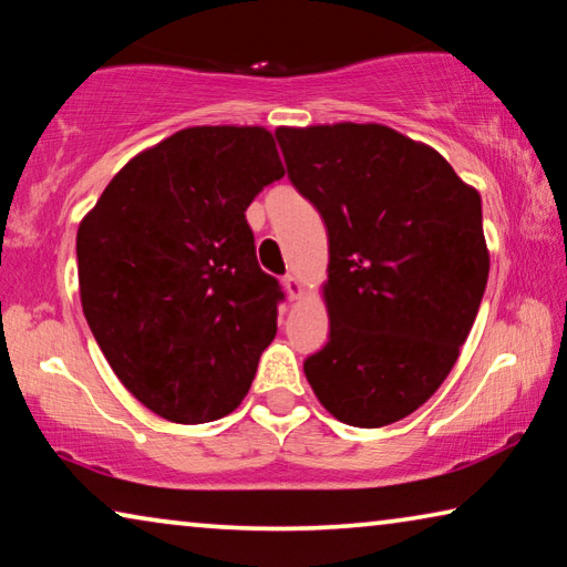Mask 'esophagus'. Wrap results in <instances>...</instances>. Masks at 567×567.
Wrapping results in <instances>:
<instances>
[{
	"instance_id": "esophagus-1",
	"label": "esophagus",
	"mask_w": 567,
	"mask_h": 567,
	"mask_svg": "<svg viewBox=\"0 0 567 567\" xmlns=\"http://www.w3.org/2000/svg\"><path fill=\"white\" fill-rule=\"evenodd\" d=\"M282 285H285V292H287V297H290V300H297V297H302V282L297 280L295 275H287L285 280H282Z\"/></svg>"
}]
</instances>
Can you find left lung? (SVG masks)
I'll return each mask as SVG.
<instances>
[{"label":"left lung","instance_id":"obj_1","mask_svg":"<svg viewBox=\"0 0 567 567\" xmlns=\"http://www.w3.org/2000/svg\"><path fill=\"white\" fill-rule=\"evenodd\" d=\"M275 137L330 245V340L305 378L340 422L390 425L433 398L475 322L491 272L480 195L440 152L385 124Z\"/></svg>","mask_w":567,"mask_h":567}]
</instances>
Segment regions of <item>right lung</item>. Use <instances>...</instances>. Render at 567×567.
I'll return each instance as SVG.
<instances>
[{
	"instance_id": "1",
	"label": "right lung",
	"mask_w": 567,
	"mask_h": 567,
	"mask_svg": "<svg viewBox=\"0 0 567 567\" xmlns=\"http://www.w3.org/2000/svg\"><path fill=\"white\" fill-rule=\"evenodd\" d=\"M285 167L265 127H187L124 165L76 229L84 318L142 405L179 425L247 395L277 332L245 209Z\"/></svg>"
}]
</instances>
